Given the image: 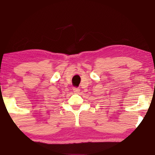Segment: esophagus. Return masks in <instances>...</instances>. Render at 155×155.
I'll use <instances>...</instances> for the list:
<instances>
[{"label": "esophagus", "instance_id": "34e87169", "mask_svg": "<svg viewBox=\"0 0 155 155\" xmlns=\"http://www.w3.org/2000/svg\"><path fill=\"white\" fill-rule=\"evenodd\" d=\"M73 91H74V92L76 93V94H78L80 92V90L78 88L74 87V88H73Z\"/></svg>", "mask_w": 155, "mask_h": 155}]
</instances>
